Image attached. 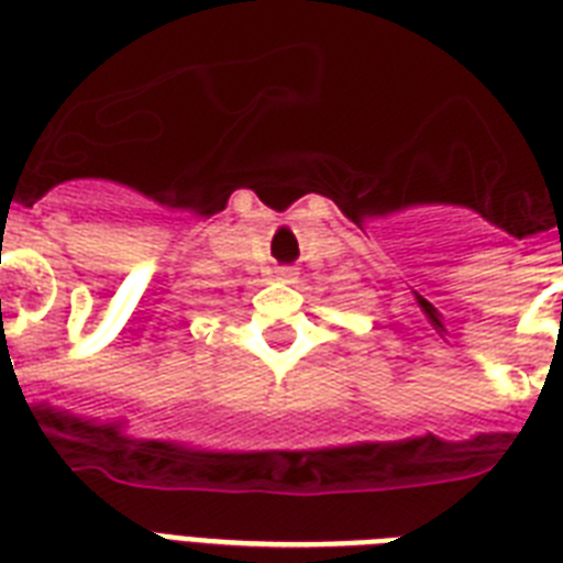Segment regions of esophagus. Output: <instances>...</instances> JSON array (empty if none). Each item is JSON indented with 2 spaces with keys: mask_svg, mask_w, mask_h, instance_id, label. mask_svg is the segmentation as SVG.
<instances>
[{
  "mask_svg": "<svg viewBox=\"0 0 563 563\" xmlns=\"http://www.w3.org/2000/svg\"><path fill=\"white\" fill-rule=\"evenodd\" d=\"M274 274H277V280L291 283V280H295V274H298V272H295L291 265H277V272H274Z\"/></svg>",
  "mask_w": 563,
  "mask_h": 563,
  "instance_id": "34e87169",
  "label": "esophagus"
}]
</instances>
